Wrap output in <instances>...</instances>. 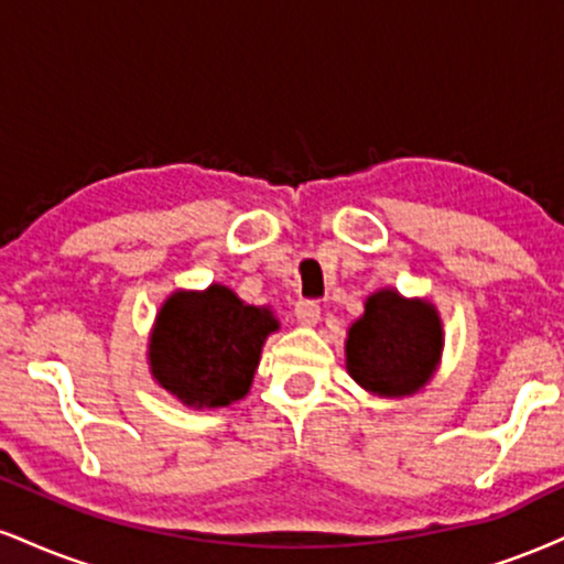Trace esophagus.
I'll use <instances>...</instances> for the list:
<instances>
[{
  "instance_id": "1",
  "label": "esophagus",
  "mask_w": 564,
  "mask_h": 564,
  "mask_svg": "<svg viewBox=\"0 0 564 564\" xmlns=\"http://www.w3.org/2000/svg\"><path fill=\"white\" fill-rule=\"evenodd\" d=\"M294 315H296V321L304 325H315L317 321H321V304L312 302V300H300L294 304Z\"/></svg>"
}]
</instances>
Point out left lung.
<instances>
[{
  "instance_id": "left-lung-1",
  "label": "left lung",
  "mask_w": 564,
  "mask_h": 564,
  "mask_svg": "<svg viewBox=\"0 0 564 564\" xmlns=\"http://www.w3.org/2000/svg\"><path fill=\"white\" fill-rule=\"evenodd\" d=\"M441 347V321L429 302L378 291L349 328L347 370L362 389L404 397L429 381Z\"/></svg>"
}]
</instances>
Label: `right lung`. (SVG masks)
Segmentation results:
<instances>
[{"label":"right lung","mask_w":564,"mask_h":564,"mask_svg":"<svg viewBox=\"0 0 564 564\" xmlns=\"http://www.w3.org/2000/svg\"><path fill=\"white\" fill-rule=\"evenodd\" d=\"M275 328L273 312L243 304L226 286L178 291L154 325L152 376L183 404L226 406L249 391L264 338Z\"/></svg>","instance_id":"add662e5"}]
</instances>
